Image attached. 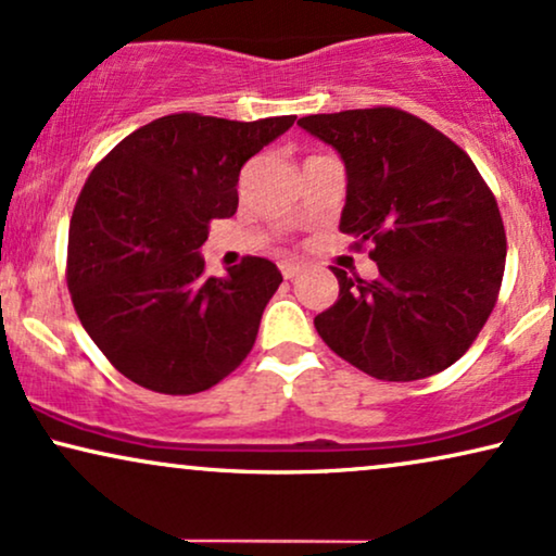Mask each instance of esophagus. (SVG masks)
<instances>
[{"mask_svg":"<svg viewBox=\"0 0 556 556\" xmlns=\"http://www.w3.org/2000/svg\"><path fill=\"white\" fill-rule=\"evenodd\" d=\"M301 270H304V265H301V263H288V261L280 263V273H283V278H288V280L299 276Z\"/></svg>","mask_w":556,"mask_h":556,"instance_id":"esophagus-1","label":"esophagus"}]
</instances>
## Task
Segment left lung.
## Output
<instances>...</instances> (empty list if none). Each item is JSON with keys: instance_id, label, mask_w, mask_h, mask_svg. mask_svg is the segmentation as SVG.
I'll return each instance as SVG.
<instances>
[{"instance_id": "8db88e82", "label": "left lung", "mask_w": 556, "mask_h": 556, "mask_svg": "<svg viewBox=\"0 0 556 556\" xmlns=\"http://www.w3.org/2000/svg\"><path fill=\"white\" fill-rule=\"evenodd\" d=\"M299 125L342 155L340 229L378 263L375 280L331 268L340 299L316 316V331L378 380L442 372L498 301L506 229L493 191L457 142L395 106L308 114Z\"/></svg>"}]
</instances>
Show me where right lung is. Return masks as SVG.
<instances>
[{
  "instance_id": "right-lung-1",
  "label": "right lung",
  "mask_w": 556,
  "mask_h": 556,
  "mask_svg": "<svg viewBox=\"0 0 556 556\" xmlns=\"http://www.w3.org/2000/svg\"><path fill=\"white\" fill-rule=\"evenodd\" d=\"M293 119L168 114L89 173L68 227V291L93 344L132 383L201 393L250 355L283 276L248 255L227 278H206L199 248L214 219L237 212L242 165Z\"/></svg>"
}]
</instances>
